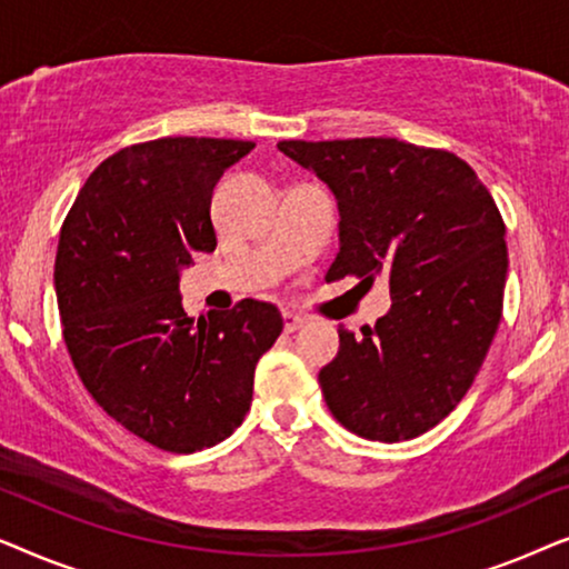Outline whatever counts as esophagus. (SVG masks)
Wrapping results in <instances>:
<instances>
[{"mask_svg": "<svg viewBox=\"0 0 569 569\" xmlns=\"http://www.w3.org/2000/svg\"><path fill=\"white\" fill-rule=\"evenodd\" d=\"M282 318H284V331H287V333H295V331H300L302 326L308 323L306 318L298 316V313H284Z\"/></svg>", "mask_w": 569, "mask_h": 569, "instance_id": "obj_1", "label": "esophagus"}]
</instances>
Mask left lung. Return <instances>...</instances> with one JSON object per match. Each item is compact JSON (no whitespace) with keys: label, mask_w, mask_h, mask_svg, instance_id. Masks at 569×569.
Returning <instances> with one entry per match:
<instances>
[{"label":"left lung","mask_w":569,"mask_h":569,"mask_svg":"<svg viewBox=\"0 0 569 569\" xmlns=\"http://www.w3.org/2000/svg\"><path fill=\"white\" fill-rule=\"evenodd\" d=\"M277 147L337 199L326 279L391 287L376 329H339V352L318 372L326 407L360 438H417L463 399L500 326L508 248L492 193L453 152L393 137Z\"/></svg>","instance_id":"obj_1"}]
</instances>
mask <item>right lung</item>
<instances>
[{
	"label": "right lung",
	"mask_w": 569,
	"mask_h": 569,
	"mask_svg": "<svg viewBox=\"0 0 569 569\" xmlns=\"http://www.w3.org/2000/svg\"><path fill=\"white\" fill-rule=\"evenodd\" d=\"M243 139L166 137L92 170L59 236L53 287L77 376L108 417L168 453L230 438L261 355L282 333L271 302L186 316L181 274L212 253V191L253 150Z\"/></svg>",
	"instance_id": "right-lung-1"
}]
</instances>
